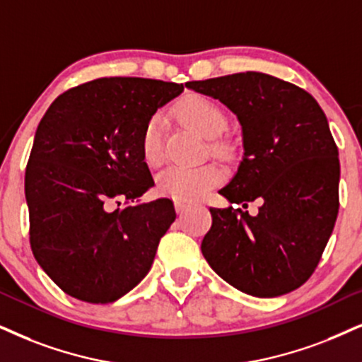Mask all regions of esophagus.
Returning <instances> with one entry per match:
<instances>
[{"label": "esophagus", "mask_w": 362, "mask_h": 362, "mask_svg": "<svg viewBox=\"0 0 362 362\" xmlns=\"http://www.w3.org/2000/svg\"><path fill=\"white\" fill-rule=\"evenodd\" d=\"M189 205H190V204L184 202V200H175V209H177L178 214H184L185 210L189 209Z\"/></svg>", "instance_id": "1"}]
</instances>
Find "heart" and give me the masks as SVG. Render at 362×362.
Wrapping results in <instances>:
<instances>
[{"label":"heart","mask_w":362,"mask_h":362,"mask_svg":"<svg viewBox=\"0 0 362 362\" xmlns=\"http://www.w3.org/2000/svg\"><path fill=\"white\" fill-rule=\"evenodd\" d=\"M178 115L200 132L207 139L221 135L227 125V117L223 110L214 100L202 95H190L178 103ZM163 136H165V118L153 115L145 125L140 136L141 158L148 167H157L163 160ZM212 148L221 152V144H212ZM222 172L214 163H204L199 167H168L157 178L158 190L170 195L175 200L200 199L210 189L221 182Z\"/></svg>","instance_id":"obj_1"}]
</instances>
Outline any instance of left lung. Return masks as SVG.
<instances>
[{
	"label": "left lung",
	"instance_id": "obj_1",
	"mask_svg": "<svg viewBox=\"0 0 362 362\" xmlns=\"http://www.w3.org/2000/svg\"><path fill=\"white\" fill-rule=\"evenodd\" d=\"M187 88L221 100L239 118L244 157L218 190L259 212L210 209L202 254L223 281L254 297L296 291L317 267L339 210V157L327 118L299 86L259 71Z\"/></svg>",
	"mask_w": 362,
	"mask_h": 362
}]
</instances>
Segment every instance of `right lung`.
Wrapping results in <instances>:
<instances>
[{"instance_id":"obj_1","label":"right lung","mask_w":362,"mask_h":362,"mask_svg":"<svg viewBox=\"0 0 362 362\" xmlns=\"http://www.w3.org/2000/svg\"><path fill=\"white\" fill-rule=\"evenodd\" d=\"M182 91L162 80L98 78L59 95L41 118L25 175L30 244L68 296L108 304L148 274L177 217L172 200L107 205L134 202L153 185L141 132Z\"/></svg>"}]
</instances>
